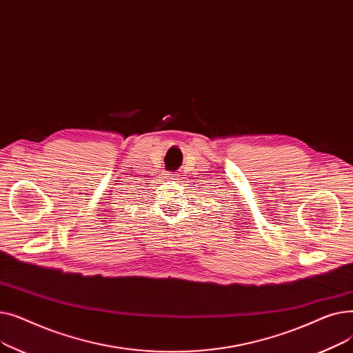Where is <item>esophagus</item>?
I'll list each match as a JSON object with an SVG mask.
<instances>
[{"mask_svg":"<svg viewBox=\"0 0 353 353\" xmlns=\"http://www.w3.org/2000/svg\"><path fill=\"white\" fill-rule=\"evenodd\" d=\"M177 177H179V174H169V179H172V180H177Z\"/></svg>","mask_w":353,"mask_h":353,"instance_id":"34e87169","label":"esophagus"}]
</instances>
